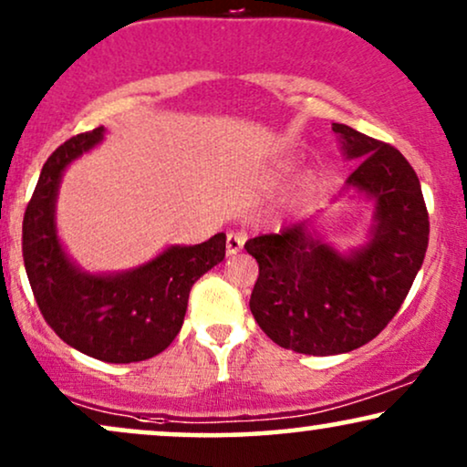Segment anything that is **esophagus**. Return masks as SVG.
Listing matches in <instances>:
<instances>
[{
	"label": "esophagus",
	"instance_id": "obj_1",
	"mask_svg": "<svg viewBox=\"0 0 467 467\" xmlns=\"http://www.w3.org/2000/svg\"><path fill=\"white\" fill-rule=\"evenodd\" d=\"M244 244H245L244 234L228 233V237H226V254H228V256H237V254L244 250Z\"/></svg>",
	"mask_w": 467,
	"mask_h": 467
}]
</instances>
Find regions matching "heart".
Instances as JSON below:
<instances>
[{"instance_id": "obj_1", "label": "heart", "mask_w": 467, "mask_h": 467, "mask_svg": "<svg viewBox=\"0 0 467 467\" xmlns=\"http://www.w3.org/2000/svg\"><path fill=\"white\" fill-rule=\"evenodd\" d=\"M308 185H310V176H304V179H302V187L306 190V187H308Z\"/></svg>"}]
</instances>
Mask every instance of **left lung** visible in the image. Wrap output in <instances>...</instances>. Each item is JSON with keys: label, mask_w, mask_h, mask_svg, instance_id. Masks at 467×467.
Returning a JSON list of instances; mask_svg holds the SVG:
<instances>
[{"label": "left lung", "mask_w": 467, "mask_h": 467, "mask_svg": "<svg viewBox=\"0 0 467 467\" xmlns=\"http://www.w3.org/2000/svg\"><path fill=\"white\" fill-rule=\"evenodd\" d=\"M332 129L342 155L359 161L347 190L375 202L368 244L342 256L310 220L245 244L258 263L254 318L275 345L306 356H336L373 340L405 302L429 245L427 204L410 161L356 129Z\"/></svg>", "instance_id": "1"}]
</instances>
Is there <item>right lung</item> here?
Listing matches in <instances>:
<instances>
[{"mask_svg":"<svg viewBox=\"0 0 467 467\" xmlns=\"http://www.w3.org/2000/svg\"><path fill=\"white\" fill-rule=\"evenodd\" d=\"M103 127L51 152L23 217V263L45 321L67 345L111 364L155 358L181 332L193 282L226 256V234L172 245L138 269L92 275L75 267L56 233L67 165L101 141Z\"/></svg>","mask_w":467,"mask_h":467,"instance_id":"right-lung-1","label":"right lung"}]
</instances>
